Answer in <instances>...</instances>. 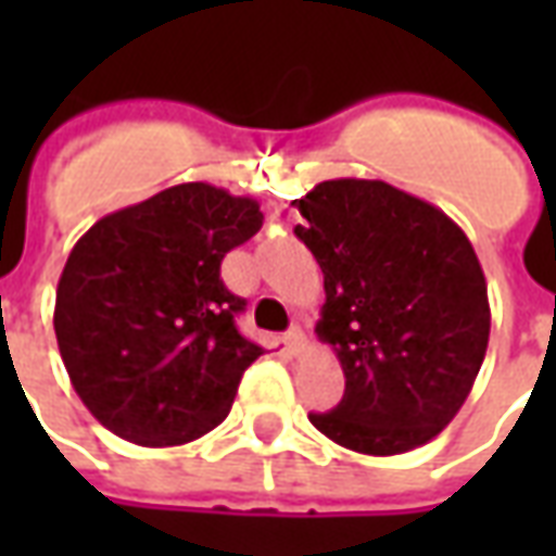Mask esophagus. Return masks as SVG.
<instances>
[{
  "label": "esophagus",
  "mask_w": 556,
  "mask_h": 556,
  "mask_svg": "<svg viewBox=\"0 0 556 556\" xmlns=\"http://www.w3.org/2000/svg\"><path fill=\"white\" fill-rule=\"evenodd\" d=\"M286 345H289L291 354H301L306 349V337H303L301 327H291L289 333H286Z\"/></svg>",
  "instance_id": "esophagus-1"
}]
</instances>
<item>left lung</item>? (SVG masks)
<instances>
[{
  "label": "left lung",
  "instance_id": "1",
  "mask_svg": "<svg viewBox=\"0 0 556 556\" xmlns=\"http://www.w3.org/2000/svg\"><path fill=\"white\" fill-rule=\"evenodd\" d=\"M291 205L325 274L315 333L333 345L345 396L309 414L330 441L366 455L429 443L470 396L491 330L485 274L441 207L387 181L333 178Z\"/></svg>",
  "mask_w": 556,
  "mask_h": 556
}]
</instances>
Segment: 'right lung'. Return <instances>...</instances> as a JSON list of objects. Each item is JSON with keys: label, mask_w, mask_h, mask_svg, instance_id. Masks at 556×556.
Wrapping results in <instances>:
<instances>
[{"label": "right lung", "mask_w": 556, "mask_h": 556, "mask_svg": "<svg viewBox=\"0 0 556 556\" xmlns=\"http://www.w3.org/2000/svg\"><path fill=\"white\" fill-rule=\"evenodd\" d=\"M250 195L175 184L98 219L67 255L53 327L91 417L139 446H178L229 417L262 349L241 337L219 265L262 229Z\"/></svg>", "instance_id": "add662e5"}]
</instances>
